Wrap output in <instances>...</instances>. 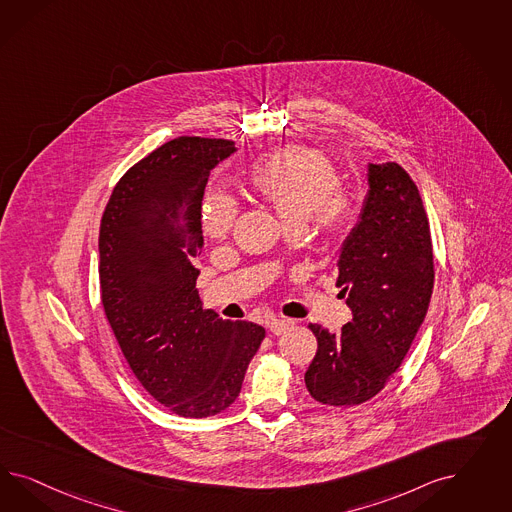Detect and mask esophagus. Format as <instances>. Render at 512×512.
<instances>
[{
  "mask_svg": "<svg viewBox=\"0 0 512 512\" xmlns=\"http://www.w3.org/2000/svg\"><path fill=\"white\" fill-rule=\"evenodd\" d=\"M289 326H291V323H289V321H285V319H272L268 328H270V332H272V334L279 336V334H285V332L289 330Z\"/></svg>",
  "mask_w": 512,
  "mask_h": 512,
  "instance_id": "obj_1",
  "label": "esophagus"
}]
</instances>
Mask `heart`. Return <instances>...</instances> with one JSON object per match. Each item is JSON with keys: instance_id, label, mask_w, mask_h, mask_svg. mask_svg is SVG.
Wrapping results in <instances>:
<instances>
[{"instance_id": "b5f03b06", "label": "heart", "mask_w": 512, "mask_h": 512, "mask_svg": "<svg viewBox=\"0 0 512 512\" xmlns=\"http://www.w3.org/2000/svg\"><path fill=\"white\" fill-rule=\"evenodd\" d=\"M249 184L289 229H302L311 217L321 233L336 236L357 214L355 195L336 187L334 163L317 150L285 148L268 155L249 174ZM236 212V202L229 195L208 193L202 204L204 236L210 240L227 238L233 231Z\"/></svg>"}]
</instances>
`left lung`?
<instances>
[{"mask_svg": "<svg viewBox=\"0 0 512 512\" xmlns=\"http://www.w3.org/2000/svg\"><path fill=\"white\" fill-rule=\"evenodd\" d=\"M368 193L343 240L338 279L353 321L310 325L317 353L304 375L313 400L358 405L400 368L430 306L434 253L419 189L398 163H368Z\"/></svg>", "mask_w": 512, "mask_h": 512, "instance_id": "8db88e82", "label": "left lung"}]
</instances>
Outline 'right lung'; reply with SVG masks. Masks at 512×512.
<instances>
[{"mask_svg": "<svg viewBox=\"0 0 512 512\" xmlns=\"http://www.w3.org/2000/svg\"><path fill=\"white\" fill-rule=\"evenodd\" d=\"M233 140L178 137L140 159L110 195L99 231L101 300L140 385L202 419L238 398L263 326L202 310L195 281L208 176Z\"/></svg>", "mask_w": 512, "mask_h": 512, "instance_id": "obj_1", "label": "right lung"}]
</instances>
